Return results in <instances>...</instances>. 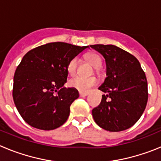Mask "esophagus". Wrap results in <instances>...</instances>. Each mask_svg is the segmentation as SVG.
I'll list each match as a JSON object with an SVG mask.
<instances>
[{
  "label": "esophagus",
  "mask_w": 161,
  "mask_h": 161,
  "mask_svg": "<svg viewBox=\"0 0 161 161\" xmlns=\"http://www.w3.org/2000/svg\"><path fill=\"white\" fill-rule=\"evenodd\" d=\"M79 95L80 97H86L88 95V93H82V92H80Z\"/></svg>",
  "instance_id": "34e87169"
}]
</instances>
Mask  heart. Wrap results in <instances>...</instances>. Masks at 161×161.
Returning a JSON list of instances; mask_svg holds the SVG:
<instances>
[{
	"label": "heart",
	"mask_w": 161,
	"mask_h": 161,
	"mask_svg": "<svg viewBox=\"0 0 161 161\" xmlns=\"http://www.w3.org/2000/svg\"><path fill=\"white\" fill-rule=\"evenodd\" d=\"M86 59L89 61L91 64L93 65L97 70L100 69L102 66V59L100 55L96 53H89L86 55ZM79 65V59L75 57L70 60L68 64V72L69 75L73 76L76 73ZM97 80L95 77H82V76H75L69 80L68 85L69 86L76 90L82 92V93H87L93 86L97 85Z\"/></svg>",
	"instance_id": "heart-1"
}]
</instances>
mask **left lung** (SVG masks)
I'll use <instances>...</instances> for the list:
<instances>
[{
	"label": "left lung",
	"instance_id": "8db88e82",
	"mask_svg": "<svg viewBox=\"0 0 161 161\" xmlns=\"http://www.w3.org/2000/svg\"><path fill=\"white\" fill-rule=\"evenodd\" d=\"M103 55L106 76L98 89L100 105L92 110L98 126L109 131H122L140 119L147 106L148 93L145 73L134 55L114 45H91Z\"/></svg>",
	"mask_w": 161,
	"mask_h": 161
}]
</instances>
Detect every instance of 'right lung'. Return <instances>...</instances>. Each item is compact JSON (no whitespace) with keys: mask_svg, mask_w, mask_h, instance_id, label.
<instances>
[{"mask_svg":"<svg viewBox=\"0 0 161 161\" xmlns=\"http://www.w3.org/2000/svg\"><path fill=\"white\" fill-rule=\"evenodd\" d=\"M88 47L50 42L24 55L14 74L13 98L25 123L50 130L66 122L70 106L79 97L76 89L64 87L67 68L71 59Z\"/></svg>","mask_w":161,"mask_h":161,"instance_id":"1","label":"right lung"}]
</instances>
